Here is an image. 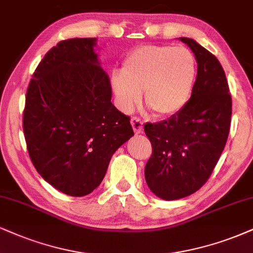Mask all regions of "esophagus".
Segmentation results:
<instances>
[{
	"label": "esophagus",
	"instance_id": "obj_1",
	"mask_svg": "<svg viewBox=\"0 0 253 253\" xmlns=\"http://www.w3.org/2000/svg\"><path fill=\"white\" fill-rule=\"evenodd\" d=\"M131 126L135 133H142L143 132V122L137 117L131 118Z\"/></svg>",
	"mask_w": 253,
	"mask_h": 253
}]
</instances>
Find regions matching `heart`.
Instances as JSON below:
<instances>
[{
    "label": "heart",
    "instance_id": "1",
    "mask_svg": "<svg viewBox=\"0 0 253 253\" xmlns=\"http://www.w3.org/2000/svg\"><path fill=\"white\" fill-rule=\"evenodd\" d=\"M197 76V61L186 46L143 45L130 52L122 74L111 76L118 108L131 112L144 101L158 116L178 114L188 104Z\"/></svg>",
    "mask_w": 253,
    "mask_h": 253
}]
</instances>
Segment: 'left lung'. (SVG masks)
Instances as JSON below:
<instances>
[{
    "mask_svg": "<svg viewBox=\"0 0 253 253\" xmlns=\"http://www.w3.org/2000/svg\"><path fill=\"white\" fill-rule=\"evenodd\" d=\"M179 40L197 61L191 97L169 120L144 126L152 145L145 180L164 201L184 198L204 185L224 150L231 123V95L219 61L195 40Z\"/></svg>",
    "mask_w": 253,
    "mask_h": 253,
    "instance_id": "left-lung-1",
    "label": "left lung"
}]
</instances>
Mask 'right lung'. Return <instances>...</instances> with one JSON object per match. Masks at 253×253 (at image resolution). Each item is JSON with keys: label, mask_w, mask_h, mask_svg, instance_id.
<instances>
[{"label": "right lung", "mask_w": 253, "mask_h": 253, "mask_svg": "<svg viewBox=\"0 0 253 253\" xmlns=\"http://www.w3.org/2000/svg\"><path fill=\"white\" fill-rule=\"evenodd\" d=\"M97 39L61 41L37 65L27 90L23 131L34 167L74 197L92 192L112 155L133 136L130 118L111 103Z\"/></svg>", "instance_id": "right-lung-1"}]
</instances>
